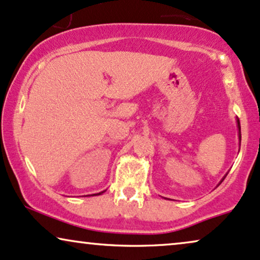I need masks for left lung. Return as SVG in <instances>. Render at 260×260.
Returning a JSON list of instances; mask_svg holds the SVG:
<instances>
[{"label": "left lung", "instance_id": "1", "mask_svg": "<svg viewBox=\"0 0 260 260\" xmlns=\"http://www.w3.org/2000/svg\"><path fill=\"white\" fill-rule=\"evenodd\" d=\"M236 123H238V131H239V143H241V127H240V121H239L238 117H236ZM225 176H226V174H225ZM224 177H223V179H222V181H223V180H224ZM221 182H219V183H221Z\"/></svg>", "mask_w": 260, "mask_h": 260}]
</instances>
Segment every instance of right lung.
Masks as SVG:
<instances>
[{
	"label": "right lung",
	"instance_id": "add662e5",
	"mask_svg": "<svg viewBox=\"0 0 260 260\" xmlns=\"http://www.w3.org/2000/svg\"><path fill=\"white\" fill-rule=\"evenodd\" d=\"M106 192V190H103V192H100V193H96V194H92V196H100V194H102V193H104Z\"/></svg>",
	"mask_w": 260,
	"mask_h": 260
}]
</instances>
